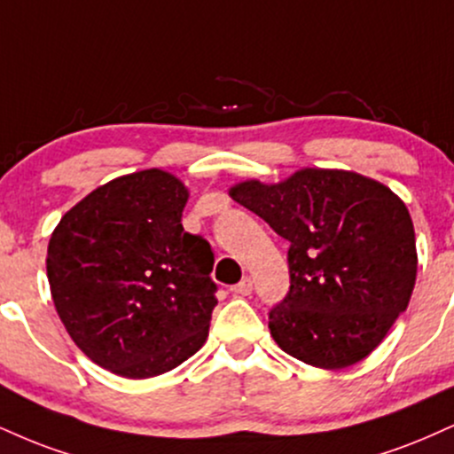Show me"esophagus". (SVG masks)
Listing matches in <instances>:
<instances>
[{"mask_svg":"<svg viewBox=\"0 0 454 454\" xmlns=\"http://www.w3.org/2000/svg\"><path fill=\"white\" fill-rule=\"evenodd\" d=\"M232 294H237V296H249L251 292H254V283H251L249 277H245L241 283H237V286L231 287Z\"/></svg>","mask_w":454,"mask_h":454,"instance_id":"obj_1","label":"esophagus"}]
</instances>
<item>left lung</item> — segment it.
I'll return each instance as SVG.
<instances>
[{"label": "left lung", "instance_id": "left-lung-1", "mask_svg": "<svg viewBox=\"0 0 454 454\" xmlns=\"http://www.w3.org/2000/svg\"><path fill=\"white\" fill-rule=\"evenodd\" d=\"M231 196L289 241V292L269 313L277 345L324 370L368 357L417 281L414 226L400 196L340 168H300L279 184L247 179Z\"/></svg>", "mask_w": 454, "mask_h": 454}]
</instances>
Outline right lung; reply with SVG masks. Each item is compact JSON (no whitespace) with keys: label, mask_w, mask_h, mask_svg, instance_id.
Instances as JSON below:
<instances>
[{"label":"right lung","mask_w":454,"mask_h":454,"mask_svg":"<svg viewBox=\"0 0 454 454\" xmlns=\"http://www.w3.org/2000/svg\"><path fill=\"white\" fill-rule=\"evenodd\" d=\"M188 188L160 168L112 179L71 207L48 243V283L71 340L124 379L192 357L209 336L213 251L182 226Z\"/></svg>","instance_id":"add662e5"}]
</instances>
